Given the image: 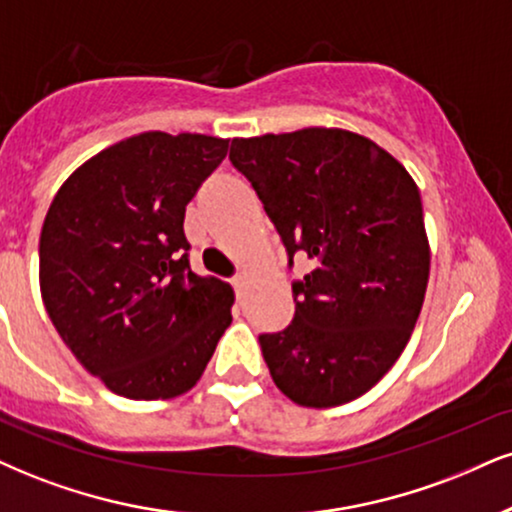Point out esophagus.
<instances>
[{
    "mask_svg": "<svg viewBox=\"0 0 512 512\" xmlns=\"http://www.w3.org/2000/svg\"><path fill=\"white\" fill-rule=\"evenodd\" d=\"M232 287H235L237 296H242L244 289H246V275L244 273H237L235 277H232Z\"/></svg>",
    "mask_w": 512,
    "mask_h": 512,
    "instance_id": "34e87169",
    "label": "esophagus"
}]
</instances>
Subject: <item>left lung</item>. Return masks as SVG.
Segmentation results:
<instances>
[{"mask_svg": "<svg viewBox=\"0 0 512 512\" xmlns=\"http://www.w3.org/2000/svg\"><path fill=\"white\" fill-rule=\"evenodd\" d=\"M230 161L287 249L311 261L292 282L294 320L258 334L294 403L332 408L382 380L425 301L430 244L418 185L368 137L337 128L232 140Z\"/></svg>", "mask_w": 512, "mask_h": 512, "instance_id": "obj_1", "label": "left lung"}]
</instances>
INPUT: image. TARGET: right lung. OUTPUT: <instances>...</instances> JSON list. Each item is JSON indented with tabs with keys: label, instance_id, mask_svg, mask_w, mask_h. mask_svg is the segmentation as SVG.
I'll return each mask as SVG.
<instances>
[{
	"label": "right lung",
	"instance_id": "add662e5",
	"mask_svg": "<svg viewBox=\"0 0 512 512\" xmlns=\"http://www.w3.org/2000/svg\"><path fill=\"white\" fill-rule=\"evenodd\" d=\"M227 140L142 132L63 182L40 235L49 318L82 368L125 399L192 389L232 323V287L189 268L185 208Z\"/></svg>",
	"mask_w": 512,
	"mask_h": 512
}]
</instances>
